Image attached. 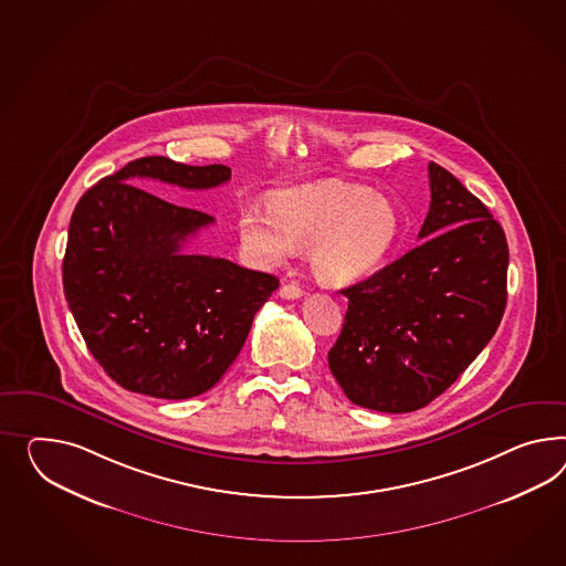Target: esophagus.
<instances>
[{"label":"esophagus","instance_id":"34e87169","mask_svg":"<svg viewBox=\"0 0 566 566\" xmlns=\"http://www.w3.org/2000/svg\"><path fill=\"white\" fill-rule=\"evenodd\" d=\"M279 295H281L283 300H297V297L304 295V291H302L300 285H295V283H285V285H281Z\"/></svg>","mask_w":566,"mask_h":566}]
</instances>
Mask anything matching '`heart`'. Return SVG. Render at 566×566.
I'll return each instance as SVG.
<instances>
[{"instance_id":"1","label":"heart","mask_w":566,"mask_h":566,"mask_svg":"<svg viewBox=\"0 0 566 566\" xmlns=\"http://www.w3.org/2000/svg\"><path fill=\"white\" fill-rule=\"evenodd\" d=\"M242 248L262 264H281L310 248V271L326 287L374 275L390 256L402 221L390 199L361 185L316 182L276 192L271 207H242Z\"/></svg>"}]
</instances>
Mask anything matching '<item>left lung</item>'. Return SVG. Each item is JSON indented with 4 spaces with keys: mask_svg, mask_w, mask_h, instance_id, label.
Here are the masks:
<instances>
[{
    "mask_svg": "<svg viewBox=\"0 0 566 566\" xmlns=\"http://www.w3.org/2000/svg\"><path fill=\"white\" fill-rule=\"evenodd\" d=\"M419 247L340 291L328 365L353 405L412 412L450 388L493 338L507 305V238L486 205L429 164Z\"/></svg>",
    "mask_w": 566,
    "mask_h": 566,
    "instance_id": "left-lung-1",
    "label": "left lung"
}]
</instances>
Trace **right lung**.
<instances>
[{
  "mask_svg": "<svg viewBox=\"0 0 566 566\" xmlns=\"http://www.w3.org/2000/svg\"><path fill=\"white\" fill-rule=\"evenodd\" d=\"M230 176L221 164L149 156L102 178L73 209L65 300L90 353L125 390L166 400L211 390L279 287L269 273L185 252L216 219L137 187L151 178L205 190Z\"/></svg>",
  "mask_w": 566,
  "mask_h": 566,
  "instance_id": "add662e5",
  "label": "right lung"
}]
</instances>
